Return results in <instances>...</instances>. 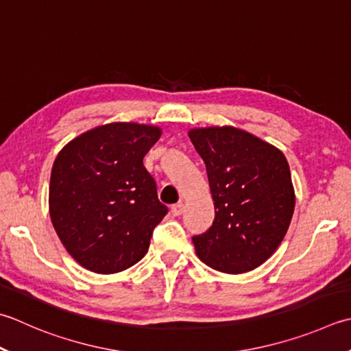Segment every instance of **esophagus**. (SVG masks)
I'll return each instance as SVG.
<instances>
[{
  "label": "esophagus",
  "instance_id": "obj_1",
  "mask_svg": "<svg viewBox=\"0 0 351 351\" xmlns=\"http://www.w3.org/2000/svg\"><path fill=\"white\" fill-rule=\"evenodd\" d=\"M182 211H184V204L182 202H178L175 205H171V208H170L171 216H175V217L176 216H181Z\"/></svg>",
  "mask_w": 351,
  "mask_h": 351
}]
</instances>
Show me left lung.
I'll use <instances>...</instances> for the list:
<instances>
[{"instance_id":"1","label":"left lung","mask_w":351,"mask_h":351,"mask_svg":"<svg viewBox=\"0 0 351 351\" xmlns=\"http://www.w3.org/2000/svg\"><path fill=\"white\" fill-rule=\"evenodd\" d=\"M189 136L207 167L215 221L193 236L197 257L225 274L265 263L291 225L295 193L277 147L236 128L193 129Z\"/></svg>"}]
</instances>
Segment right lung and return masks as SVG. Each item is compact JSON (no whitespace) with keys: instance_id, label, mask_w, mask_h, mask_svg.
Instances as JSON below:
<instances>
[{"instance_id":"1","label":"right lung","mask_w":351,"mask_h":351,"mask_svg":"<svg viewBox=\"0 0 351 351\" xmlns=\"http://www.w3.org/2000/svg\"><path fill=\"white\" fill-rule=\"evenodd\" d=\"M161 129L111 123L60 150L50 178V216L65 250L88 271L115 274L146 256L167 215L143 158Z\"/></svg>"}]
</instances>
